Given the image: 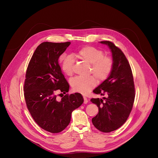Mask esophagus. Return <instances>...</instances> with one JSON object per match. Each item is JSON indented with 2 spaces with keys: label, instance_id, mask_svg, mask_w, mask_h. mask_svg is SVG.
Masks as SVG:
<instances>
[{
  "label": "esophagus",
  "instance_id": "34e87169",
  "mask_svg": "<svg viewBox=\"0 0 158 158\" xmlns=\"http://www.w3.org/2000/svg\"><path fill=\"white\" fill-rule=\"evenodd\" d=\"M88 102V100L87 99L86 97H84V104H87Z\"/></svg>",
  "mask_w": 158,
  "mask_h": 158
}]
</instances>
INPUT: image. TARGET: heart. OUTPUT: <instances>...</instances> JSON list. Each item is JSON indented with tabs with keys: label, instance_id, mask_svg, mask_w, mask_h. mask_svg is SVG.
<instances>
[{
	"label": "heart",
	"instance_id": "heart-1",
	"mask_svg": "<svg viewBox=\"0 0 158 158\" xmlns=\"http://www.w3.org/2000/svg\"><path fill=\"white\" fill-rule=\"evenodd\" d=\"M104 52L96 48L85 46L80 49L77 53L73 54L74 57L82 60L91 65V73L99 81H104L110 74L113 62L110 57L104 56ZM74 60L71 56H65L61 60V68L67 76L73 74ZM96 80L94 77H77L73 79L71 85L75 92L86 94L96 85Z\"/></svg>",
	"mask_w": 158,
	"mask_h": 158
}]
</instances>
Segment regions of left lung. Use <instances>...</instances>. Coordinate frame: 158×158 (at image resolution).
<instances>
[{"instance_id":"left-lung-1","label":"left lung","mask_w":158,"mask_h":158,"mask_svg":"<svg viewBox=\"0 0 158 158\" xmlns=\"http://www.w3.org/2000/svg\"><path fill=\"white\" fill-rule=\"evenodd\" d=\"M107 45L112 53V71L93 92L106 98H93L98 114L92 119L93 125L100 131L110 132L124 124L132 110L135 98L133 76L130 65L122 51L109 41H101Z\"/></svg>"}]
</instances>
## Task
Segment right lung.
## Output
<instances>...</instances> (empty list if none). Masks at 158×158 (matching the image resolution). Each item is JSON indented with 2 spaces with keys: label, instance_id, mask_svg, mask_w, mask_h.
<instances>
[{
  "label": "right lung",
  "instance_id": "right-lung-1",
  "mask_svg": "<svg viewBox=\"0 0 158 158\" xmlns=\"http://www.w3.org/2000/svg\"><path fill=\"white\" fill-rule=\"evenodd\" d=\"M71 44L70 42H44L36 48L26 74L24 91L29 111L35 123L52 133L63 131L71 121L72 112L84 102L81 94L68 93L69 85L59 64V58Z\"/></svg>",
  "mask_w": 158,
  "mask_h": 158
}]
</instances>
